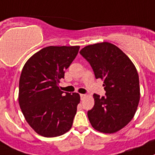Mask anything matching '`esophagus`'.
<instances>
[{
  "mask_svg": "<svg viewBox=\"0 0 155 155\" xmlns=\"http://www.w3.org/2000/svg\"><path fill=\"white\" fill-rule=\"evenodd\" d=\"M80 97H81V100L82 101V100L85 97V94H80Z\"/></svg>",
  "mask_w": 155,
  "mask_h": 155,
  "instance_id": "esophagus-1",
  "label": "esophagus"
}]
</instances>
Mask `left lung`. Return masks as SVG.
<instances>
[{
  "label": "left lung",
  "instance_id": "obj_1",
  "mask_svg": "<svg viewBox=\"0 0 155 155\" xmlns=\"http://www.w3.org/2000/svg\"><path fill=\"white\" fill-rule=\"evenodd\" d=\"M97 79L104 80L105 95L94 93V106L88 118L94 129L114 133L134 117L140 98L139 79L135 66L119 47L110 43H96L81 50Z\"/></svg>",
  "mask_w": 155,
  "mask_h": 155
}]
</instances>
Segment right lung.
Segmentation results:
<instances>
[{"instance_id":"1","label":"right lung","mask_w":155,"mask_h":155,"mask_svg":"<svg viewBox=\"0 0 155 155\" xmlns=\"http://www.w3.org/2000/svg\"><path fill=\"white\" fill-rule=\"evenodd\" d=\"M78 46L40 50L28 60L19 82V104L35 132L56 137L71 128L80 103L78 93L61 91L58 84L78 53Z\"/></svg>"}]
</instances>
